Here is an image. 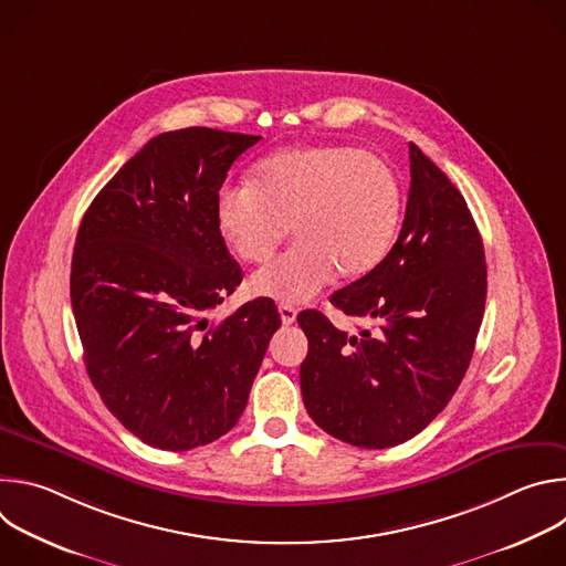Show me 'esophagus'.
Instances as JSON below:
<instances>
[{
	"label": "esophagus",
	"instance_id": "obj_1",
	"mask_svg": "<svg viewBox=\"0 0 566 566\" xmlns=\"http://www.w3.org/2000/svg\"><path fill=\"white\" fill-rule=\"evenodd\" d=\"M277 311H280V317H282V325H293L295 317H297L295 306H291V304H280Z\"/></svg>",
	"mask_w": 566,
	"mask_h": 566
}]
</instances>
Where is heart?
<instances>
[{"label":"heart","mask_w":566,"mask_h":566,"mask_svg":"<svg viewBox=\"0 0 566 566\" xmlns=\"http://www.w3.org/2000/svg\"><path fill=\"white\" fill-rule=\"evenodd\" d=\"M402 186L385 158L347 145L277 151L258 164L251 186L217 195L214 221L237 260L266 262L286 237L295 244L249 280L275 302H306L336 273H371L391 251Z\"/></svg>","instance_id":"b5f03b06"}]
</instances>
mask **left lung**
<instances>
[{
  "label": "left lung",
  "mask_w": 566,
  "mask_h": 566,
  "mask_svg": "<svg viewBox=\"0 0 566 566\" xmlns=\"http://www.w3.org/2000/svg\"><path fill=\"white\" fill-rule=\"evenodd\" d=\"M410 195L396 244L367 275L332 295L358 336L319 311L297 325L308 417L332 437L369 450L417 437L452 398L470 365L486 306V258L465 199L410 143Z\"/></svg>",
  "instance_id": "1"
}]
</instances>
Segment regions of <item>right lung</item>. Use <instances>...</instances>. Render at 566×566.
<instances>
[{
	"mask_svg": "<svg viewBox=\"0 0 566 566\" xmlns=\"http://www.w3.org/2000/svg\"><path fill=\"white\" fill-rule=\"evenodd\" d=\"M262 136L208 127L158 134L80 221L71 306L87 374L143 443L184 452L226 434L282 319L269 297L219 325L208 313L241 282L214 221L239 154Z\"/></svg>",
	"mask_w": 566,
	"mask_h": 566,
	"instance_id": "right-lung-1",
	"label": "right lung"
}]
</instances>
